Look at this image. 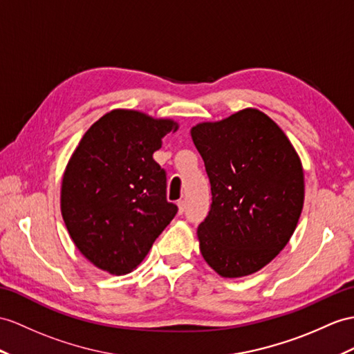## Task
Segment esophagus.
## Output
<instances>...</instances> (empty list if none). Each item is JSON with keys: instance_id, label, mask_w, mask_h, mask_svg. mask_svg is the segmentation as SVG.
Segmentation results:
<instances>
[{"instance_id": "obj_1", "label": "esophagus", "mask_w": 354, "mask_h": 354, "mask_svg": "<svg viewBox=\"0 0 354 354\" xmlns=\"http://www.w3.org/2000/svg\"><path fill=\"white\" fill-rule=\"evenodd\" d=\"M177 205H178V213L183 214L185 210H186V203H185L183 200H180V201L177 203Z\"/></svg>"}]
</instances>
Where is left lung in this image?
Segmentation results:
<instances>
[{
  "mask_svg": "<svg viewBox=\"0 0 354 354\" xmlns=\"http://www.w3.org/2000/svg\"><path fill=\"white\" fill-rule=\"evenodd\" d=\"M212 187V209L198 227L201 255L222 278L258 272L295 232L305 178L282 129L255 108L191 129Z\"/></svg>",
  "mask_w": 354,
  "mask_h": 354,
  "instance_id": "1",
  "label": "left lung"
}]
</instances>
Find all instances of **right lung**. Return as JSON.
Listing matches in <instances>:
<instances>
[{"label": "right lung", "mask_w": 354, "mask_h": 354, "mask_svg": "<svg viewBox=\"0 0 354 354\" xmlns=\"http://www.w3.org/2000/svg\"><path fill=\"white\" fill-rule=\"evenodd\" d=\"M178 123L112 109L91 124L67 162L62 214L75 246L111 274L136 269L172 221L167 176L153 153Z\"/></svg>", "instance_id": "add662e5"}]
</instances>
